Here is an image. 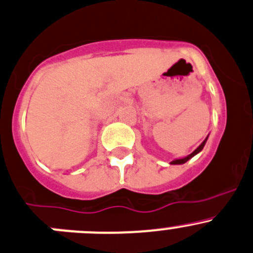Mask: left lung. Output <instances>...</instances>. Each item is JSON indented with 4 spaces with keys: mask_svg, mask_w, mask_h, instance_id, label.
<instances>
[{
    "mask_svg": "<svg viewBox=\"0 0 253 253\" xmlns=\"http://www.w3.org/2000/svg\"><path fill=\"white\" fill-rule=\"evenodd\" d=\"M208 137H209V136H208ZM208 137H207V138L204 139V141L202 142V144H200V146L198 147V148L195 149L194 152H192V153L189 154V156L184 157V158H176V159H174V161H171V162H170V164H184V163H185V162H188L189 159H192L193 157H194V156H197L198 153H200V152L203 151V148H204L205 143H207V141H208Z\"/></svg>",
    "mask_w": 253,
    "mask_h": 253,
    "instance_id": "obj_1",
    "label": "left lung"
}]
</instances>
